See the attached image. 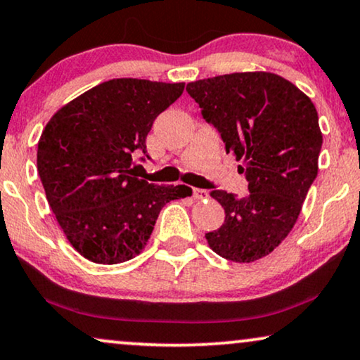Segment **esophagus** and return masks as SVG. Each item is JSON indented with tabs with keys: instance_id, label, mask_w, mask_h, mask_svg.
I'll return each instance as SVG.
<instances>
[{
	"instance_id": "1",
	"label": "esophagus",
	"mask_w": 360,
	"mask_h": 360,
	"mask_svg": "<svg viewBox=\"0 0 360 360\" xmlns=\"http://www.w3.org/2000/svg\"><path fill=\"white\" fill-rule=\"evenodd\" d=\"M193 195H194V199H205L209 194L205 189H193Z\"/></svg>"
}]
</instances>
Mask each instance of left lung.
Returning a JSON list of instances; mask_svg holds the SVG:
<instances>
[{
    "instance_id": "8db88e82",
    "label": "left lung",
    "mask_w": 360,
    "mask_h": 360,
    "mask_svg": "<svg viewBox=\"0 0 360 360\" xmlns=\"http://www.w3.org/2000/svg\"><path fill=\"white\" fill-rule=\"evenodd\" d=\"M205 122L242 161L248 194L215 189L225 220L205 233L209 247L230 262L250 263L285 240L318 176L323 135L309 97L270 72H236L188 84Z\"/></svg>"
}]
</instances>
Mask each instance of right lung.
<instances>
[{
	"mask_svg": "<svg viewBox=\"0 0 360 360\" xmlns=\"http://www.w3.org/2000/svg\"><path fill=\"white\" fill-rule=\"evenodd\" d=\"M184 84L113 79L64 105L37 143L47 202L80 255L100 265L131 260L145 248L161 209L186 186H156L135 174L158 115Z\"/></svg>",
	"mask_w": 360,
	"mask_h": 360,
	"instance_id": "right-lung-1",
	"label": "right lung"
}]
</instances>
